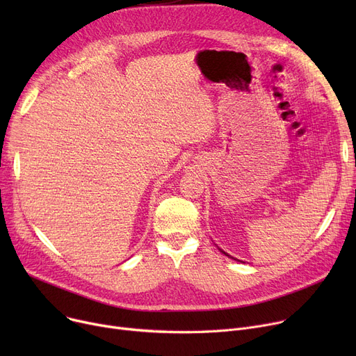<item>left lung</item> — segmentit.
I'll return each instance as SVG.
<instances>
[{
    "mask_svg": "<svg viewBox=\"0 0 356 356\" xmlns=\"http://www.w3.org/2000/svg\"><path fill=\"white\" fill-rule=\"evenodd\" d=\"M222 252H223V251H222ZM223 254H225V255H228V254H227V252H223ZM228 257H229V255H228Z\"/></svg>",
    "mask_w": 356,
    "mask_h": 356,
    "instance_id": "left-lung-1",
    "label": "left lung"
}]
</instances>
